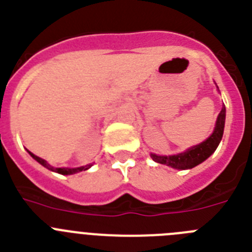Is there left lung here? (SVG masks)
<instances>
[{
  "label": "left lung",
  "mask_w": 252,
  "mask_h": 252,
  "mask_svg": "<svg viewBox=\"0 0 252 252\" xmlns=\"http://www.w3.org/2000/svg\"><path fill=\"white\" fill-rule=\"evenodd\" d=\"M224 120H226V107H222L221 112L218 115L217 122L213 133L206 141L193 148L188 149L187 151L178 155H170V157H159L155 154H151L154 161L164 164V165L171 166L175 169H192L197 166L198 164L203 162L207 158H209L215 153L218 144L221 142L222 136H223L224 128Z\"/></svg>",
  "instance_id": "obj_1"
}]
</instances>
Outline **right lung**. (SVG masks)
<instances>
[{"mask_svg": "<svg viewBox=\"0 0 252 252\" xmlns=\"http://www.w3.org/2000/svg\"><path fill=\"white\" fill-rule=\"evenodd\" d=\"M29 154H30L31 157L34 158V159L36 160L37 162H40V164H41V165L45 166V168H48L49 170L57 171V173H59V174H63V175L75 174V173H79V171H82V170H87V169H90L91 166H92V165H91V164H90V165L81 166V168H53V166L49 165L48 162H46L45 160H44V159H41V158L36 157V155H34V154H32V153H30V151H29Z\"/></svg>", "mask_w": 252, "mask_h": 252, "instance_id": "right-lung-1", "label": "right lung"}]
</instances>
